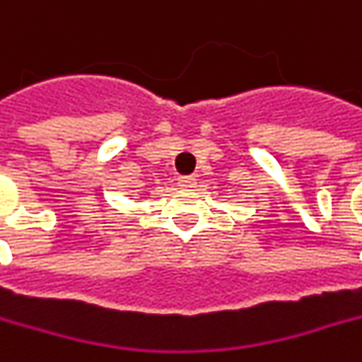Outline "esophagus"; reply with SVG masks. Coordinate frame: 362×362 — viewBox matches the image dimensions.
<instances>
[{
  "label": "esophagus",
  "mask_w": 362,
  "mask_h": 362,
  "mask_svg": "<svg viewBox=\"0 0 362 362\" xmlns=\"http://www.w3.org/2000/svg\"><path fill=\"white\" fill-rule=\"evenodd\" d=\"M195 185H197V179H195V177H179V187L191 189V187H195Z\"/></svg>",
  "instance_id": "esophagus-1"
}]
</instances>
